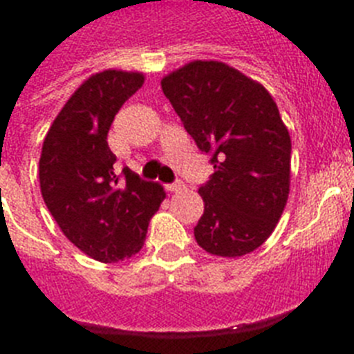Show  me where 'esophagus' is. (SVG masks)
Masks as SVG:
<instances>
[{"instance_id": "34e87169", "label": "esophagus", "mask_w": 354, "mask_h": 354, "mask_svg": "<svg viewBox=\"0 0 354 354\" xmlns=\"http://www.w3.org/2000/svg\"><path fill=\"white\" fill-rule=\"evenodd\" d=\"M165 189H167V191H169V193H178V191H182V189H185V183H183V182L167 183Z\"/></svg>"}]
</instances>
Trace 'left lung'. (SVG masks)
<instances>
[{
    "label": "left lung",
    "mask_w": 354,
    "mask_h": 354,
    "mask_svg": "<svg viewBox=\"0 0 354 354\" xmlns=\"http://www.w3.org/2000/svg\"><path fill=\"white\" fill-rule=\"evenodd\" d=\"M161 90L215 169L198 189V246L221 257L257 250L290 191L292 143L277 104L263 84L216 60L189 62L167 75Z\"/></svg>",
    "instance_id": "1"
}]
</instances>
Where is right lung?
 Masks as SVG:
<instances>
[{"label": "right lung", "mask_w": 354, "mask_h": 354, "mask_svg": "<svg viewBox=\"0 0 354 354\" xmlns=\"http://www.w3.org/2000/svg\"><path fill=\"white\" fill-rule=\"evenodd\" d=\"M143 73L106 69L69 97L41 147L40 189L62 233L101 263H118L143 248L149 222L165 198L118 161L108 130L119 108L143 86Z\"/></svg>", "instance_id": "right-lung-1"}]
</instances>
